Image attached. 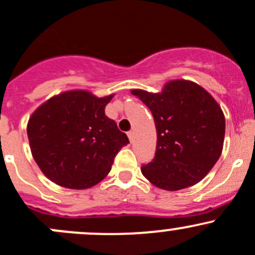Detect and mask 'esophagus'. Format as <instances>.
<instances>
[{
	"instance_id": "obj_1",
	"label": "esophagus",
	"mask_w": 255,
	"mask_h": 255,
	"mask_svg": "<svg viewBox=\"0 0 255 255\" xmlns=\"http://www.w3.org/2000/svg\"><path fill=\"white\" fill-rule=\"evenodd\" d=\"M128 140L132 141V140H133V131H132V130L128 131Z\"/></svg>"
}]
</instances>
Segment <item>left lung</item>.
<instances>
[{"mask_svg": "<svg viewBox=\"0 0 255 255\" xmlns=\"http://www.w3.org/2000/svg\"><path fill=\"white\" fill-rule=\"evenodd\" d=\"M151 110L157 132L153 160L141 172L156 187L178 191L200 182L222 153L226 120L212 95L190 80H171L161 93L131 90Z\"/></svg>", "mask_w": 255, "mask_h": 255, "instance_id": "left-lung-1", "label": "left lung"}]
</instances>
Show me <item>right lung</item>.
I'll list each match as a JSON object with an SVG mask.
<instances>
[{
	"label": "right lung",
	"instance_id": "add662e5",
	"mask_svg": "<svg viewBox=\"0 0 255 255\" xmlns=\"http://www.w3.org/2000/svg\"><path fill=\"white\" fill-rule=\"evenodd\" d=\"M114 95L87 90L60 93L43 103L27 125L32 156L42 172L62 187L85 190L104 180L127 133L105 115Z\"/></svg>",
	"mask_w": 255,
	"mask_h": 255
}]
</instances>
